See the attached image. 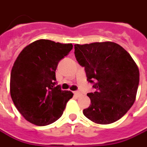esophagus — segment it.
Segmentation results:
<instances>
[{"mask_svg": "<svg viewBox=\"0 0 147 147\" xmlns=\"http://www.w3.org/2000/svg\"><path fill=\"white\" fill-rule=\"evenodd\" d=\"M74 96H75V97L78 98V97H79V96L81 95V93L79 92V91H78V90H77V91H74Z\"/></svg>", "mask_w": 147, "mask_h": 147, "instance_id": "34e87169", "label": "esophagus"}]
</instances>
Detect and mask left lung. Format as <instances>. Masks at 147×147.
Returning <instances> with one entry per match:
<instances>
[{
  "label": "left lung",
  "instance_id": "left-lung-1",
  "mask_svg": "<svg viewBox=\"0 0 147 147\" xmlns=\"http://www.w3.org/2000/svg\"><path fill=\"white\" fill-rule=\"evenodd\" d=\"M74 54L94 89L87 94L90 105L84 116L101 125L121 119L134 103L139 84V70L129 53L116 43L102 42L75 44Z\"/></svg>",
  "mask_w": 147,
  "mask_h": 147
}]
</instances>
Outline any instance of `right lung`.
I'll list each match as a JSON object with an SVG mask.
<instances>
[{
	"instance_id": "right-lung-1",
	"label": "right lung",
	"mask_w": 147,
	"mask_h": 147,
	"mask_svg": "<svg viewBox=\"0 0 147 147\" xmlns=\"http://www.w3.org/2000/svg\"><path fill=\"white\" fill-rule=\"evenodd\" d=\"M72 48V44L39 39L23 48L17 57L10 74V94L26 121L45 126L61 117L74 94L57 85L56 69Z\"/></svg>"
}]
</instances>
